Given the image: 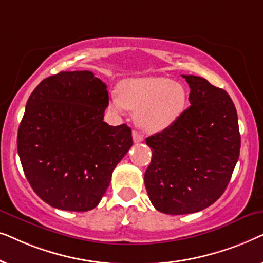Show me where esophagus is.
Instances as JSON below:
<instances>
[{"mask_svg":"<svg viewBox=\"0 0 263 263\" xmlns=\"http://www.w3.org/2000/svg\"><path fill=\"white\" fill-rule=\"evenodd\" d=\"M133 140H134L135 143H138V142H142L143 141V138L139 134V133L133 132Z\"/></svg>","mask_w":263,"mask_h":263,"instance_id":"obj_1","label":"esophagus"}]
</instances>
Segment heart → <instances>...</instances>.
<instances>
[{
    "mask_svg": "<svg viewBox=\"0 0 263 263\" xmlns=\"http://www.w3.org/2000/svg\"><path fill=\"white\" fill-rule=\"evenodd\" d=\"M188 91L181 82L164 77L125 79L112 95L109 107L115 114L125 109L134 115L135 124L147 134H158L176 123L188 104Z\"/></svg>",
    "mask_w": 263,
    "mask_h": 263,
    "instance_id": "b5f03b06",
    "label": "heart"
}]
</instances>
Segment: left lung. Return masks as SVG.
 I'll list each match as a JSON object with an SVG mask.
<instances>
[{
    "label": "left lung",
    "mask_w": 263,
    "mask_h": 263,
    "mask_svg": "<svg viewBox=\"0 0 263 263\" xmlns=\"http://www.w3.org/2000/svg\"><path fill=\"white\" fill-rule=\"evenodd\" d=\"M190 106L174 125L146 139L152 160L145 185L157 211L179 215L213 204L225 192L239 157L238 117L232 99L206 79L182 75Z\"/></svg>",
    "instance_id": "obj_1"
}]
</instances>
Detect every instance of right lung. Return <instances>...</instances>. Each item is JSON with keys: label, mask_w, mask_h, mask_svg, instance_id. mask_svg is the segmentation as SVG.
Returning <instances> with one entry per match:
<instances>
[{"label": "right lung", "mask_w": 263, "mask_h": 263, "mask_svg": "<svg viewBox=\"0 0 263 263\" xmlns=\"http://www.w3.org/2000/svg\"><path fill=\"white\" fill-rule=\"evenodd\" d=\"M106 85L92 71H61L27 100L17 153L34 193L50 206L86 212L98 206L114 168L133 145L132 129L104 122Z\"/></svg>", "instance_id": "obj_1"}]
</instances>
